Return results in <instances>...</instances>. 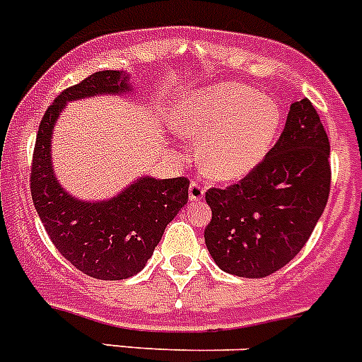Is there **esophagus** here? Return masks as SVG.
I'll list each match as a JSON object with an SVG mask.
<instances>
[{"label":"esophagus","mask_w":362,"mask_h":362,"mask_svg":"<svg viewBox=\"0 0 362 362\" xmlns=\"http://www.w3.org/2000/svg\"><path fill=\"white\" fill-rule=\"evenodd\" d=\"M188 197L190 201H201L204 197V187L197 181H192L190 188H188Z\"/></svg>","instance_id":"obj_1"}]
</instances>
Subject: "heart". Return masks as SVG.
I'll return each instance as SVG.
<instances>
[{
  "label": "heart",
  "instance_id": "b5f03b06",
  "mask_svg": "<svg viewBox=\"0 0 362 362\" xmlns=\"http://www.w3.org/2000/svg\"><path fill=\"white\" fill-rule=\"evenodd\" d=\"M279 105L238 83L217 85L179 114V132L199 143V166L217 181H235L255 170L274 145Z\"/></svg>",
  "mask_w": 362,
  "mask_h": 362
}]
</instances>
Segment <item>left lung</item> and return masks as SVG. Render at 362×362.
Masks as SVG:
<instances>
[{"mask_svg": "<svg viewBox=\"0 0 362 362\" xmlns=\"http://www.w3.org/2000/svg\"><path fill=\"white\" fill-rule=\"evenodd\" d=\"M330 141L308 99L290 105L283 134L261 165L228 188H210L204 243L217 267L259 279L306 245L330 194Z\"/></svg>", "mask_w": 362, "mask_h": 362, "instance_id": "left-lung-1", "label": "left lung"}]
</instances>
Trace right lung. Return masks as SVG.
Returning <instances> with one entry per match:
<instances>
[{
	"instance_id": "1",
	"label": "right lung",
	"mask_w": 362,
	"mask_h": 362,
	"mask_svg": "<svg viewBox=\"0 0 362 362\" xmlns=\"http://www.w3.org/2000/svg\"><path fill=\"white\" fill-rule=\"evenodd\" d=\"M130 90V74L123 70H101L70 86L47 108L34 146L30 192L37 216L59 254L94 279H129L141 272L166 225L188 203L187 177L143 175L110 199L83 201L54 175L52 132L65 105Z\"/></svg>"
}]
</instances>
